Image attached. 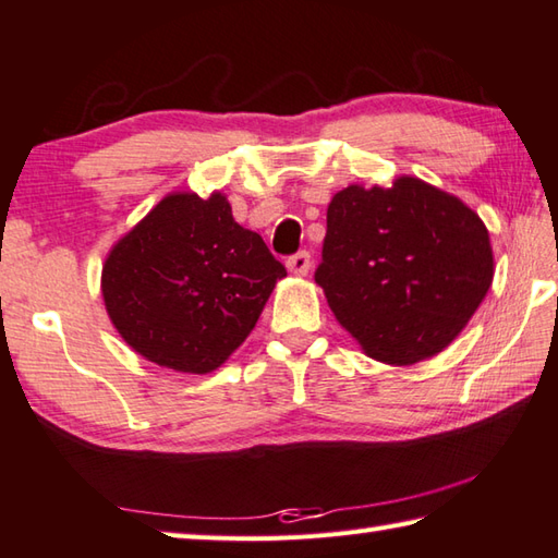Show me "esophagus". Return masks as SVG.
Returning a JSON list of instances; mask_svg holds the SVG:
<instances>
[{
    "instance_id": "34e87169",
    "label": "esophagus",
    "mask_w": 558,
    "mask_h": 558,
    "mask_svg": "<svg viewBox=\"0 0 558 558\" xmlns=\"http://www.w3.org/2000/svg\"><path fill=\"white\" fill-rule=\"evenodd\" d=\"M310 266H313V260H310L307 251H298L288 258V268H290V272H295V276H307Z\"/></svg>"
}]
</instances>
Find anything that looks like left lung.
Returning <instances> with one entry per match:
<instances>
[{
	"label": "left lung",
	"mask_w": 558,
	"mask_h": 558,
	"mask_svg": "<svg viewBox=\"0 0 558 558\" xmlns=\"http://www.w3.org/2000/svg\"><path fill=\"white\" fill-rule=\"evenodd\" d=\"M493 272L480 216L421 179L347 186L327 206L315 280L339 325L376 362L405 366L446 349Z\"/></svg>",
	"instance_id": "obj_1"
}]
</instances>
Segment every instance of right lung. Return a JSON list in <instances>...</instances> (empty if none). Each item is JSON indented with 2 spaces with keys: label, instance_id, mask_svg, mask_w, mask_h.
Returning a JSON list of instances; mask_svg holds the SVG:
<instances>
[{
  "label": "right lung",
  "instance_id": "1",
  "mask_svg": "<svg viewBox=\"0 0 558 558\" xmlns=\"http://www.w3.org/2000/svg\"><path fill=\"white\" fill-rule=\"evenodd\" d=\"M288 270L226 196L172 194L102 266V300L122 339L149 362L209 374L256 327Z\"/></svg>",
  "mask_w": 558,
  "mask_h": 558
}]
</instances>
